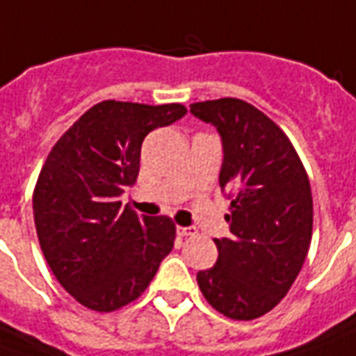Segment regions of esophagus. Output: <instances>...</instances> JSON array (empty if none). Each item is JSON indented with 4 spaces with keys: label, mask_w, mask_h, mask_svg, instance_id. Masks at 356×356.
Masks as SVG:
<instances>
[{
    "label": "esophagus",
    "mask_w": 356,
    "mask_h": 356,
    "mask_svg": "<svg viewBox=\"0 0 356 356\" xmlns=\"http://www.w3.org/2000/svg\"><path fill=\"white\" fill-rule=\"evenodd\" d=\"M177 233L181 237H195V235H198V229H196V227H181V225H179Z\"/></svg>",
    "instance_id": "34e87169"
}]
</instances>
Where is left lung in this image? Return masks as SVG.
<instances>
[{"label": "left lung", "mask_w": 356, "mask_h": 356, "mask_svg": "<svg viewBox=\"0 0 356 356\" xmlns=\"http://www.w3.org/2000/svg\"><path fill=\"white\" fill-rule=\"evenodd\" d=\"M191 113L221 135L220 186L231 200V237L216 238L218 262L196 282L231 320L264 316L287 295L312 238V193L289 136L252 104L220 98Z\"/></svg>", "instance_id": "obj_1"}]
</instances>
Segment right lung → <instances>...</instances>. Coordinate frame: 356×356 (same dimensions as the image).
Returning <instances> with one entry per match:
<instances>
[{
	"instance_id": "right-lung-1",
	"label": "right lung",
	"mask_w": 356,
	"mask_h": 356,
	"mask_svg": "<svg viewBox=\"0 0 356 356\" xmlns=\"http://www.w3.org/2000/svg\"><path fill=\"white\" fill-rule=\"evenodd\" d=\"M185 113L183 104L104 100L69 127L44 161L32 195L40 248L83 307L113 312L136 300L171 252V218H140L119 196L138 177L144 136Z\"/></svg>"
}]
</instances>
